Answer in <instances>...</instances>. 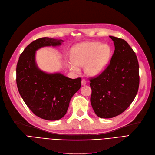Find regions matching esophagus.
<instances>
[{
	"label": "esophagus",
	"instance_id": "1",
	"mask_svg": "<svg viewBox=\"0 0 155 155\" xmlns=\"http://www.w3.org/2000/svg\"><path fill=\"white\" fill-rule=\"evenodd\" d=\"M86 83H87L86 81H85V80L83 79L82 81V85H86Z\"/></svg>",
	"mask_w": 155,
	"mask_h": 155
}]
</instances>
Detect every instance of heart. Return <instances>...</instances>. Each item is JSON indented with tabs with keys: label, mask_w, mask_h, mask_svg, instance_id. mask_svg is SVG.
<instances>
[{
	"label": "heart",
	"mask_w": 155,
	"mask_h": 155,
	"mask_svg": "<svg viewBox=\"0 0 155 155\" xmlns=\"http://www.w3.org/2000/svg\"><path fill=\"white\" fill-rule=\"evenodd\" d=\"M111 55V48L107 44L100 42H85L75 46L71 50L70 67L74 71L78 66H84L85 73L89 77H96L106 69Z\"/></svg>",
	"instance_id": "b5f03b06"
}]
</instances>
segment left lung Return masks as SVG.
I'll return each instance as SVG.
<instances>
[{
  "label": "left lung",
  "instance_id": "left-lung-1",
  "mask_svg": "<svg viewBox=\"0 0 155 155\" xmlns=\"http://www.w3.org/2000/svg\"><path fill=\"white\" fill-rule=\"evenodd\" d=\"M109 37L115 47L110 64L99 76L90 80L91 105L97 116L105 119L116 117L127 109L139 86L135 53L124 39Z\"/></svg>",
  "mask_w": 155,
  "mask_h": 155
}]
</instances>
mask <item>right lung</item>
I'll return each instance as SVG.
<instances>
[{
    "label": "right lung",
    "instance_id": "obj_1",
    "mask_svg": "<svg viewBox=\"0 0 155 155\" xmlns=\"http://www.w3.org/2000/svg\"><path fill=\"white\" fill-rule=\"evenodd\" d=\"M64 41L45 37L28 45L16 66V84L27 106L39 117L56 121L65 116L73 97L81 87V78L71 79L61 73L40 70L36 52L45 47H57Z\"/></svg>",
    "mask_w": 155,
    "mask_h": 155
}]
</instances>
